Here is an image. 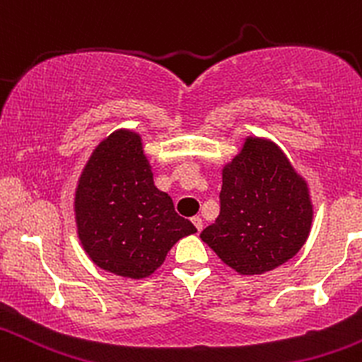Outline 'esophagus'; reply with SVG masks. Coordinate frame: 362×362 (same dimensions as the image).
Wrapping results in <instances>:
<instances>
[{"instance_id": "esophagus-1", "label": "esophagus", "mask_w": 362, "mask_h": 362, "mask_svg": "<svg viewBox=\"0 0 362 362\" xmlns=\"http://www.w3.org/2000/svg\"><path fill=\"white\" fill-rule=\"evenodd\" d=\"M192 222H193V226L197 227V230H202V227H203V221H202V217H198V215H197V217H193V218H192Z\"/></svg>"}]
</instances>
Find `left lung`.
I'll return each mask as SVG.
<instances>
[{"mask_svg": "<svg viewBox=\"0 0 362 362\" xmlns=\"http://www.w3.org/2000/svg\"><path fill=\"white\" fill-rule=\"evenodd\" d=\"M311 222L310 189L286 153L247 136L222 169L221 214L200 238L238 274L259 275L301 250Z\"/></svg>", "mask_w": 362, "mask_h": 362, "instance_id": "obj_1", "label": "left lung"}]
</instances>
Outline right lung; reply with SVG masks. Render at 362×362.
Here are the masks:
<instances>
[{"label": "right lung", "mask_w": 362, "mask_h": 362, "mask_svg": "<svg viewBox=\"0 0 362 362\" xmlns=\"http://www.w3.org/2000/svg\"><path fill=\"white\" fill-rule=\"evenodd\" d=\"M75 218L92 262L128 279L148 277L181 238L197 233L153 185L141 138L129 129L111 133L92 152L76 186Z\"/></svg>", "instance_id": "add662e5"}]
</instances>
